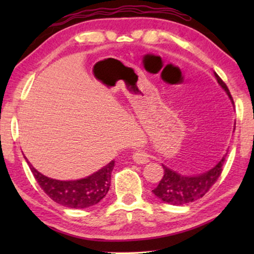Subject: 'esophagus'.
Returning a JSON list of instances; mask_svg holds the SVG:
<instances>
[{
	"instance_id": "obj_1",
	"label": "esophagus",
	"mask_w": 254,
	"mask_h": 254,
	"mask_svg": "<svg viewBox=\"0 0 254 254\" xmlns=\"http://www.w3.org/2000/svg\"><path fill=\"white\" fill-rule=\"evenodd\" d=\"M133 159L137 164H147L149 162V155L143 150H137L133 154Z\"/></svg>"
}]
</instances>
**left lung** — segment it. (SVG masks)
<instances>
[{"label":"left lung","mask_w":254,"mask_h":254,"mask_svg":"<svg viewBox=\"0 0 254 254\" xmlns=\"http://www.w3.org/2000/svg\"><path fill=\"white\" fill-rule=\"evenodd\" d=\"M214 76L216 81L224 92L227 93L229 99L234 105V100L229 91L228 86L222 81L216 72L214 71ZM236 125V124H235ZM235 131V127H234ZM228 154V150H227ZM227 154L223 155L220 161L215 164L213 168L204 171L202 173H197L193 176H186L182 173L175 171V170L168 168V166L162 164L164 169V176L159 182L158 186L155 190H152V193L155 194L158 199H161L163 202L173 204V206H180V204H186L193 202L200 197H202L206 194L215 182L218 179V177L222 173V166L224 164Z\"/></svg>","instance_id":"left-lung-1"}]
</instances>
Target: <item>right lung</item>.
<instances>
[{
  "label": "right lung",
  "instance_id": "1",
  "mask_svg": "<svg viewBox=\"0 0 254 254\" xmlns=\"http://www.w3.org/2000/svg\"><path fill=\"white\" fill-rule=\"evenodd\" d=\"M37 183L44 192L55 202L68 208L83 209L95 206L104 199L111 186V173L114 168V161H111L104 168L92 175L76 180H59L46 177L34 169L25 156Z\"/></svg>",
  "mask_w": 254,
  "mask_h": 254
}]
</instances>
